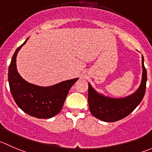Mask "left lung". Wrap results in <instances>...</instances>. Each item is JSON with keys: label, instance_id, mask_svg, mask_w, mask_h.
<instances>
[{"label": "left lung", "instance_id": "8db88e82", "mask_svg": "<svg viewBox=\"0 0 152 152\" xmlns=\"http://www.w3.org/2000/svg\"><path fill=\"white\" fill-rule=\"evenodd\" d=\"M142 75L140 85L134 93L123 98H111L99 94L88 83V104L93 116L104 122L113 123L129 115L143 99L145 93L147 72L142 55Z\"/></svg>", "mask_w": 152, "mask_h": 152}]
</instances>
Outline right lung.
Instances as JSON below:
<instances>
[{
  "mask_svg": "<svg viewBox=\"0 0 152 152\" xmlns=\"http://www.w3.org/2000/svg\"><path fill=\"white\" fill-rule=\"evenodd\" d=\"M28 39L16 50L12 58L8 73L10 91L17 105L23 112L36 118L49 119L61 111L70 88L79 78L48 87L39 86L24 80L17 70L16 57Z\"/></svg>",
  "mask_w": 152,
  "mask_h": 152,
  "instance_id": "add662e5",
  "label": "right lung"
}]
</instances>
